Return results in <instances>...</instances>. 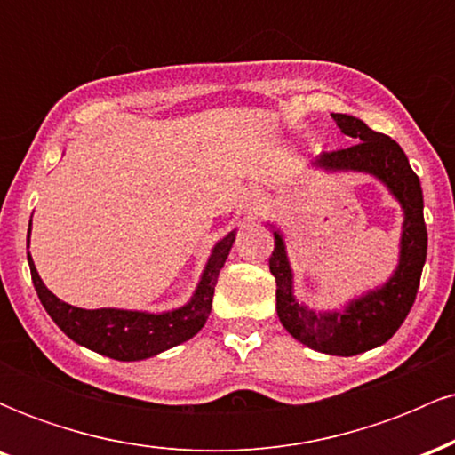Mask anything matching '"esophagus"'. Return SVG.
Instances as JSON below:
<instances>
[{"label":"esophagus","instance_id":"1","mask_svg":"<svg viewBox=\"0 0 455 455\" xmlns=\"http://www.w3.org/2000/svg\"><path fill=\"white\" fill-rule=\"evenodd\" d=\"M243 205H245V212L248 213H259V210H260V201H259V195L257 192H245V198H243Z\"/></svg>","mask_w":455,"mask_h":455}]
</instances>
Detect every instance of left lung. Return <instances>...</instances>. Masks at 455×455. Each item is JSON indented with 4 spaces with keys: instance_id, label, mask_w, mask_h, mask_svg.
I'll use <instances>...</instances> for the list:
<instances>
[{
    "instance_id": "1",
    "label": "left lung",
    "mask_w": 455,
    "mask_h": 455,
    "mask_svg": "<svg viewBox=\"0 0 455 455\" xmlns=\"http://www.w3.org/2000/svg\"><path fill=\"white\" fill-rule=\"evenodd\" d=\"M331 117L347 137L359 140L353 148L321 154L312 164L325 171L368 173L387 186L404 212L398 267L383 286L348 301L344 310L315 312L295 299L293 269L286 257L284 235L274 224H269L274 231L269 271L278 286L275 310L286 331L297 342L318 353L353 357L387 342L404 323L419 289L427 252V231L419 177L411 169L409 158L400 145L387 134L374 132L353 115L333 113Z\"/></svg>"
}]
</instances>
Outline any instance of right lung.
<instances>
[{
  "instance_id": "obj_1",
  "label": "right lung",
  "mask_w": 455,
  "mask_h": 455,
  "mask_svg": "<svg viewBox=\"0 0 455 455\" xmlns=\"http://www.w3.org/2000/svg\"><path fill=\"white\" fill-rule=\"evenodd\" d=\"M31 231V222H29ZM235 242V231L220 239L212 250V257L203 269L195 295L190 297L186 306L171 312H151L139 310H117V307H100V310H83L75 307L60 297H55L44 286L43 278L36 271L31 254L28 252V263L34 280L36 293L40 297V304L53 318L55 325L66 333L70 340L81 347L104 355V357L117 359V362H139V359L154 357L166 348H173L177 344L190 340L205 325L207 316L212 312L213 286H216L220 269L224 267L228 252ZM29 248V235H28Z\"/></svg>"
}]
</instances>
